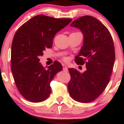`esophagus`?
Returning <instances> with one entry per match:
<instances>
[{"mask_svg": "<svg viewBox=\"0 0 124 124\" xmlns=\"http://www.w3.org/2000/svg\"><path fill=\"white\" fill-rule=\"evenodd\" d=\"M63 70L65 71V72H68V68H67V66H66V65H65V66L63 67Z\"/></svg>", "mask_w": 124, "mask_h": 124, "instance_id": "esophagus-1", "label": "esophagus"}]
</instances>
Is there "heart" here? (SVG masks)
I'll return each instance as SVG.
<instances>
[{"label": "heart", "mask_w": 124, "mask_h": 124, "mask_svg": "<svg viewBox=\"0 0 124 124\" xmlns=\"http://www.w3.org/2000/svg\"><path fill=\"white\" fill-rule=\"evenodd\" d=\"M64 60H65V61H67V60H68V58H64Z\"/></svg>", "instance_id": "b5f03b06"}]
</instances>
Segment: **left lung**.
I'll use <instances>...</instances> for the list:
<instances>
[{"mask_svg":"<svg viewBox=\"0 0 124 124\" xmlns=\"http://www.w3.org/2000/svg\"><path fill=\"white\" fill-rule=\"evenodd\" d=\"M83 35V44L75 58L78 65L86 63L83 73L69 68L71 80L68 89L71 97L80 103H89L104 92L110 80L116 58L113 39L108 30L99 20L90 16L70 24Z\"/></svg>","mask_w":124,"mask_h":124,"instance_id":"1","label":"left lung"}]
</instances>
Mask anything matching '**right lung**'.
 I'll return each instance as SVG.
<instances>
[{"mask_svg":"<svg viewBox=\"0 0 124 124\" xmlns=\"http://www.w3.org/2000/svg\"><path fill=\"white\" fill-rule=\"evenodd\" d=\"M72 20L37 15L16 32L11 51L12 72L19 92L30 101H43L50 94L51 82L62 66L55 61L45 69L39 56L44 55L45 49L52 47L55 34Z\"/></svg>","mask_w":124,"mask_h":124,"instance_id":"right-lung-1","label":"right lung"}]
</instances>
